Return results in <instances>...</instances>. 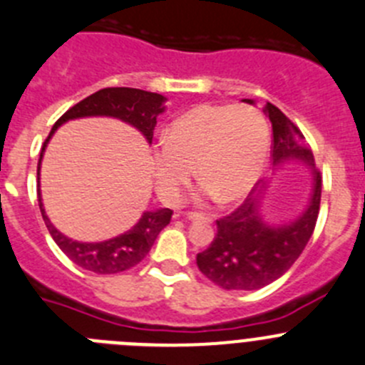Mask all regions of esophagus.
I'll return each mask as SVG.
<instances>
[{
	"instance_id": "1",
	"label": "esophagus",
	"mask_w": 365,
	"mask_h": 365,
	"mask_svg": "<svg viewBox=\"0 0 365 365\" xmlns=\"http://www.w3.org/2000/svg\"><path fill=\"white\" fill-rule=\"evenodd\" d=\"M187 220H190V222H211V216H205L202 212H187Z\"/></svg>"
}]
</instances>
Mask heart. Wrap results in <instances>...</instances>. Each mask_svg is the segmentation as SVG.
Returning a JSON list of instances; mask_svg holds the SVG:
<instances>
[{
    "mask_svg": "<svg viewBox=\"0 0 365 365\" xmlns=\"http://www.w3.org/2000/svg\"><path fill=\"white\" fill-rule=\"evenodd\" d=\"M269 125L251 105H200L176 118L150 150L160 198L178 203L189 180L202 178L196 202H240L267 165Z\"/></svg>",
    "mask_w": 365,
    "mask_h": 365,
    "instance_id": "b5f03b06",
    "label": "heart"
}]
</instances>
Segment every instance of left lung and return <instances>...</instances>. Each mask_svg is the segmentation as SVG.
Returning a JSON list of instances; mask_svg holds the SVG:
<instances>
[{
  "mask_svg": "<svg viewBox=\"0 0 365 365\" xmlns=\"http://www.w3.org/2000/svg\"><path fill=\"white\" fill-rule=\"evenodd\" d=\"M244 101L255 105L252 100ZM264 113L272 125V165L274 169L289 162L307 165L311 192L294 218L269 222L264 215L269 185L264 183L232 215L216 220L218 232L211 247L198 252L196 264L212 284L227 291H255L278 280L305 249L320 211L322 178L304 134L272 103L265 105Z\"/></svg>",
  "mask_w": 365,
  "mask_h": 365,
  "instance_id": "1",
  "label": "left lung"
}]
</instances>
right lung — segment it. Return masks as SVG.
<instances>
[{
	"label": "right lung",
	"instance_id": "obj_1",
	"mask_svg": "<svg viewBox=\"0 0 365 365\" xmlns=\"http://www.w3.org/2000/svg\"><path fill=\"white\" fill-rule=\"evenodd\" d=\"M167 98L156 93H147L142 88L129 87H109L101 88L98 93L91 94L88 98L81 100L74 107L67 110L60 120L56 121L51 134L45 140L41 153H39L38 163V183H39V167L43 160L47 143L51 142L52 134L60 129L63 123L71 120H80V118L105 116L116 118L120 121H125L130 127L143 134L147 143L153 142V130L156 127V118L165 110ZM39 211L43 216V222L51 232L58 247L71 258L72 262L87 271L98 272V274H116V272L127 271L134 267L149 255L150 247L154 245L158 235L163 227H167L170 222L173 211L170 209H156V211H145L142 218L134 223L129 231L123 235H118L114 238L103 240V242H78L52 225L45 212L43 200H41V190L38 189Z\"/></svg>",
	"mask_w": 365,
	"mask_h": 365
}]
</instances>
